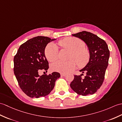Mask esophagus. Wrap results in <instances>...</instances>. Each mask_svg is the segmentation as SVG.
<instances>
[{
	"instance_id": "esophagus-1",
	"label": "esophagus",
	"mask_w": 122,
	"mask_h": 122,
	"mask_svg": "<svg viewBox=\"0 0 122 122\" xmlns=\"http://www.w3.org/2000/svg\"><path fill=\"white\" fill-rule=\"evenodd\" d=\"M61 76H66V74H64V73H61Z\"/></svg>"
}]
</instances>
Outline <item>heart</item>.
I'll list each match as a JSON object with an SVG mask.
<instances>
[{"instance_id":"obj_1","label":"heart","mask_w":122,"mask_h":122,"mask_svg":"<svg viewBox=\"0 0 122 122\" xmlns=\"http://www.w3.org/2000/svg\"><path fill=\"white\" fill-rule=\"evenodd\" d=\"M59 44L64 49L70 51L69 59H74L80 67H84L88 63L90 52L85 47V44L83 41L77 38L67 37L61 40ZM45 55L48 61L52 62L56 60L59 56L58 46L53 42L48 44L45 48ZM75 67L76 64L73 60L68 61H58L51 66L53 71L64 74L72 71Z\"/></svg>"}]
</instances>
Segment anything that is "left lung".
Returning <instances> with one entry per match:
<instances>
[{"instance_id": "obj_1", "label": "left lung", "mask_w": 122, "mask_h": 122, "mask_svg": "<svg viewBox=\"0 0 122 122\" xmlns=\"http://www.w3.org/2000/svg\"><path fill=\"white\" fill-rule=\"evenodd\" d=\"M86 44L90 52V59L86 66L80 70L86 73L84 78L74 75L70 86L77 94L81 96L93 95L102 84L108 66L110 51L106 41L93 34L83 31L72 34Z\"/></svg>"}]
</instances>
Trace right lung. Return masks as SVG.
<instances>
[{
  "label": "right lung",
  "instance_id": "right-lung-1",
  "mask_svg": "<svg viewBox=\"0 0 122 122\" xmlns=\"http://www.w3.org/2000/svg\"><path fill=\"white\" fill-rule=\"evenodd\" d=\"M56 39L37 36L22 44L14 57V73L21 89L30 98L45 97L51 92L56 81L60 77L54 72L47 75H39L49 69L45 55L47 44Z\"/></svg>",
  "mask_w": 122,
  "mask_h": 122
}]
</instances>
